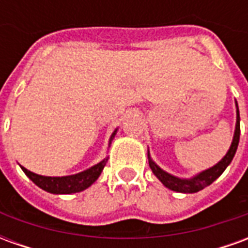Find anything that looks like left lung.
<instances>
[{"mask_svg": "<svg viewBox=\"0 0 248 248\" xmlns=\"http://www.w3.org/2000/svg\"><path fill=\"white\" fill-rule=\"evenodd\" d=\"M235 106H236V124H235V131L234 137H232V142L230 145V149L226 153V155L220 159V161L214 165L210 169H206L203 171L198 172L191 178H179L172 175L170 172L165 171L163 169L156 165L155 162L151 159L150 151L147 150V158H149V166H150L151 171L154 172L162 185L167 188H170L172 191L183 192V194H192V192H198L203 190L204 187L210 186L211 183L218 179L222 172L227 169L232 158H234L236 149H238V143H239V135H240V118H239V108H238V103L235 101Z\"/></svg>", "mask_w": 248, "mask_h": 248, "instance_id": "8db88e82", "label": "left lung"}]
</instances>
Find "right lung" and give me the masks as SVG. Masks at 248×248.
I'll use <instances>...</instances> for the list:
<instances>
[{"label":"right lung","instance_id":"1","mask_svg":"<svg viewBox=\"0 0 248 248\" xmlns=\"http://www.w3.org/2000/svg\"><path fill=\"white\" fill-rule=\"evenodd\" d=\"M118 129H115L113 131V134L110 135L108 140V147L111 145V140H114V137L117 134ZM108 162V156L103 158L102 161L98 162L97 165H94L90 169H86L81 172H77L73 175H65V177H45V175H40L35 172L29 171L28 169H25L24 166H21L22 171L29 177L31 182L37 185V186L45 190V191L50 192V194H74V192H81L83 190H86L87 187H90L93 183L97 181L101 172H102L103 167L106 166Z\"/></svg>","mask_w":248,"mask_h":248}]
</instances>
